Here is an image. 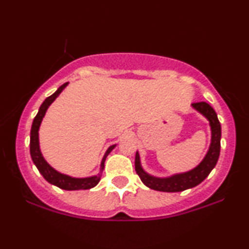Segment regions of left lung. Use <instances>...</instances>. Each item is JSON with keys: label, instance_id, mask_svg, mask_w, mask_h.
<instances>
[{"label": "left lung", "instance_id": "1", "mask_svg": "<svg viewBox=\"0 0 249 249\" xmlns=\"http://www.w3.org/2000/svg\"><path fill=\"white\" fill-rule=\"evenodd\" d=\"M192 107L198 111L210 123L211 127V144L204 159L192 170L181 173H174L168 177H156L147 173L142 166L141 156L137 151L134 166L136 172L142 181V184L148 188L160 191V192H181L188 188L196 187L200 182L207 178L211 171L215 167L220 154V139H221V125L216 116L215 111L210 104L205 102L194 103Z\"/></svg>", "mask_w": 249, "mask_h": 249}]
</instances>
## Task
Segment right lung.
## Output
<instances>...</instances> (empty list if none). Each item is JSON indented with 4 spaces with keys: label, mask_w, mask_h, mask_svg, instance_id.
Here are the masks:
<instances>
[{
    "label": "right lung",
    "mask_w": 249,
    "mask_h": 249,
    "mask_svg": "<svg viewBox=\"0 0 249 249\" xmlns=\"http://www.w3.org/2000/svg\"><path fill=\"white\" fill-rule=\"evenodd\" d=\"M69 83H64L56 90V92H53V95L45 98V101L42 103V105L39 107L38 112L35 118H34L33 125H31V131H30V156L33 159L34 164L37 167V170L39 171V173L42 174L43 178L47 180L48 182H50L51 185H55V186L62 188L65 191H78V190H89V188L95 187L97 184L101 180L103 170L105 166V159L110 154L111 151L116 147V145H111L107 148V152H105L104 157H103L101 161V168H99V173H97L96 176L91 177H85V178H75V177L68 176V174L61 173L59 171H57L53 168L51 165L44 159L43 154L41 152V147H39V137H38V131L39 126H41L43 118H44L45 113L49 107L53 104V101L61 95V92L68 87Z\"/></svg>",
    "instance_id": "add662e5"
}]
</instances>
